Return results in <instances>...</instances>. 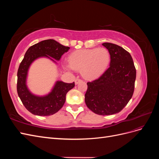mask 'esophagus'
Segmentation results:
<instances>
[{
    "label": "esophagus",
    "instance_id": "esophagus-1",
    "mask_svg": "<svg viewBox=\"0 0 159 159\" xmlns=\"http://www.w3.org/2000/svg\"><path fill=\"white\" fill-rule=\"evenodd\" d=\"M82 81L81 80H80V79H79V78H76L75 80V84L77 85V84H78L80 82H81V81Z\"/></svg>",
    "mask_w": 159,
    "mask_h": 159
}]
</instances>
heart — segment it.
<instances>
[{
	"mask_svg": "<svg viewBox=\"0 0 159 159\" xmlns=\"http://www.w3.org/2000/svg\"><path fill=\"white\" fill-rule=\"evenodd\" d=\"M110 60L109 52L105 48L80 50L70 56V64H66V67L70 70H81L85 78L94 79L107 69Z\"/></svg>",
	"mask_w": 159,
	"mask_h": 159,
	"instance_id": "obj_1",
	"label": "heart"
}]
</instances>
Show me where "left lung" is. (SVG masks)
Instances as JSON below:
<instances>
[{
	"label": "left lung",
	"instance_id": "1",
	"mask_svg": "<svg viewBox=\"0 0 159 159\" xmlns=\"http://www.w3.org/2000/svg\"><path fill=\"white\" fill-rule=\"evenodd\" d=\"M102 45L110 54L109 68L99 78L88 82L85 102L92 111L100 115L117 113L131 99L136 79V69L131 54L118 45Z\"/></svg>",
	"mask_w": 159,
	"mask_h": 159
}]
</instances>
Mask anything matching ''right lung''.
I'll return each mask as SVG.
<instances>
[{
	"label": "right lung",
	"instance_id": "right-lung-1",
	"mask_svg": "<svg viewBox=\"0 0 159 159\" xmlns=\"http://www.w3.org/2000/svg\"><path fill=\"white\" fill-rule=\"evenodd\" d=\"M70 48L54 40L49 39L37 43L26 51L18 70L17 92L23 105L31 113L38 116H49L57 113L65 103L67 93L75 86L74 82L67 84L57 80L48 94H34L27 86V77L31 64L40 57H46L57 64L54 60L59 61Z\"/></svg>",
	"mask_w": 159,
	"mask_h": 159
}]
</instances>
